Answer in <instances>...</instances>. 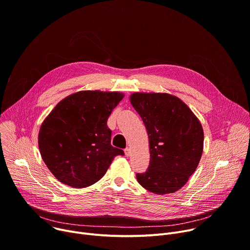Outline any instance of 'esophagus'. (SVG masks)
<instances>
[{"label":"esophagus","instance_id":"obj_1","mask_svg":"<svg viewBox=\"0 0 250 250\" xmlns=\"http://www.w3.org/2000/svg\"><path fill=\"white\" fill-rule=\"evenodd\" d=\"M125 155H126V156H130V154H131V150H130V148H129V147H126V148L125 149Z\"/></svg>","mask_w":250,"mask_h":250}]
</instances>
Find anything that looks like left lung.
<instances>
[{
	"instance_id": "1",
	"label": "left lung",
	"mask_w": 250,
	"mask_h": 250,
	"mask_svg": "<svg viewBox=\"0 0 250 250\" xmlns=\"http://www.w3.org/2000/svg\"><path fill=\"white\" fill-rule=\"evenodd\" d=\"M129 101L149 138V166L136 174L138 183L157 195L180 190L202 157L204 130L199 119L182 100L167 93L136 92Z\"/></svg>"
}]
</instances>
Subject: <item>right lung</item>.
Masks as SVG:
<instances>
[{
    "instance_id": "right-lung-1",
    "label": "right lung",
    "mask_w": 250,
    "mask_h": 250,
    "mask_svg": "<svg viewBox=\"0 0 250 250\" xmlns=\"http://www.w3.org/2000/svg\"><path fill=\"white\" fill-rule=\"evenodd\" d=\"M125 95L120 92L79 91L61 100L39 132L40 152L62 184L85 188L98 182L122 149L111 145L106 125Z\"/></svg>"
}]
</instances>
